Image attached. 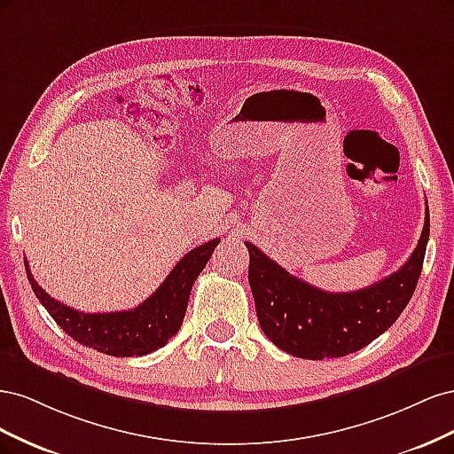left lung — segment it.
<instances>
[{
	"mask_svg": "<svg viewBox=\"0 0 454 454\" xmlns=\"http://www.w3.org/2000/svg\"><path fill=\"white\" fill-rule=\"evenodd\" d=\"M430 237L424 229L407 263L373 286L350 294H329L274 263L252 242L248 280L263 333L280 350L305 360L340 358L362 350L397 320L413 295Z\"/></svg>",
	"mask_w": 454,
	"mask_h": 454,
	"instance_id": "obj_1",
	"label": "left lung"
}]
</instances>
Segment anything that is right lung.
Returning a JSON list of instances; mask_svg holds the SVG:
<instances>
[{"label": "right lung", "instance_id": "obj_1", "mask_svg": "<svg viewBox=\"0 0 454 454\" xmlns=\"http://www.w3.org/2000/svg\"><path fill=\"white\" fill-rule=\"evenodd\" d=\"M219 239L206 242L191 250L180 259L159 290L149 295L142 305L119 312H81L70 309L60 301L52 299L41 287L24 261L26 274L39 303L47 309L64 332L85 347H90L107 356L129 358L144 356L164 347L180 329L187 310L191 287H193L200 270L208 263Z\"/></svg>", "mask_w": 454, "mask_h": 454}]
</instances>
